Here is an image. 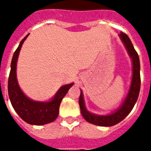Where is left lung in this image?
Masks as SVG:
<instances>
[{
  "instance_id": "obj_1",
  "label": "left lung",
  "mask_w": 151,
  "mask_h": 151,
  "mask_svg": "<svg viewBox=\"0 0 151 151\" xmlns=\"http://www.w3.org/2000/svg\"><path fill=\"white\" fill-rule=\"evenodd\" d=\"M120 40L123 42L127 52L129 55L133 63V76L130 84L129 90L128 92L126 98L124 99L123 104L119 108L109 115L100 116L91 113L86 108L85 102L83 99V93L81 90V94L79 97V105L81 109V113L87 122L91 123L99 126L110 127L120 123L130 113L132 109L136 104L138 95H139L140 87H141V78H140V60L138 54L134 49L133 45L129 36L126 34L121 32L120 35Z\"/></svg>"
}]
</instances>
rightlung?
<instances>
[{
  "label": "right lung",
  "instance_id": "add662e5",
  "mask_svg": "<svg viewBox=\"0 0 151 151\" xmlns=\"http://www.w3.org/2000/svg\"><path fill=\"white\" fill-rule=\"evenodd\" d=\"M29 34L22 40L14 53L11 69L9 76L8 93L11 104L19 116L27 123L35 125H43L56 120L59 115L60 104L73 83L61 86L50 101L40 102L32 100L22 92L18 85L16 69L20 50Z\"/></svg>",
  "mask_w": 151,
  "mask_h": 151
}]
</instances>
